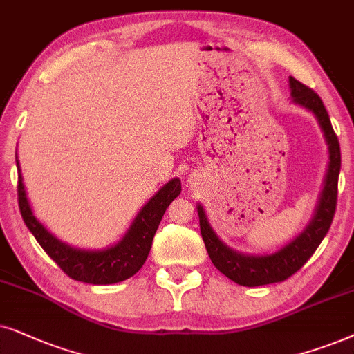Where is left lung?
Masks as SVG:
<instances>
[{
    "mask_svg": "<svg viewBox=\"0 0 354 354\" xmlns=\"http://www.w3.org/2000/svg\"><path fill=\"white\" fill-rule=\"evenodd\" d=\"M290 91L291 100H293L295 105L303 106L304 110L313 113L315 120H317L328 149V167L322 192H320L313 218L306 225L303 232L295 239H291L288 244H285L283 248H280L279 251L272 254H263V256L244 254L234 251V249L226 246L221 241L218 234L214 232V228L209 223L204 207H202V204H197L201 234L212 263L225 277L243 286L270 285L290 279L315 252V249L319 248V244L322 243L328 228H330L333 215H335L338 174H340L342 167L340 144H338L337 136L333 133L328 113L317 93L313 88L306 87L304 84L296 81L291 75Z\"/></svg>",
    "mask_w": 354,
    "mask_h": 354,
    "instance_id": "left-lung-1",
    "label": "left lung"
}]
</instances>
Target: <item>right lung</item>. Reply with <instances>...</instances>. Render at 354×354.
<instances>
[{"instance_id": "1", "label": "right lung", "mask_w": 354, "mask_h": 354, "mask_svg": "<svg viewBox=\"0 0 354 354\" xmlns=\"http://www.w3.org/2000/svg\"><path fill=\"white\" fill-rule=\"evenodd\" d=\"M16 165L19 173V209H21L24 223L66 275H69L73 280L91 285H113L128 280L129 277L139 272L152 248L155 232L162 221L165 210L181 192V181L173 178L139 210L121 241L105 249H81L61 241L37 218L27 199L17 153Z\"/></svg>"}]
</instances>
